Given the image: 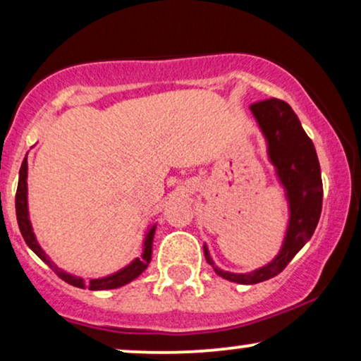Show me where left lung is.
<instances>
[{"mask_svg":"<svg viewBox=\"0 0 361 361\" xmlns=\"http://www.w3.org/2000/svg\"><path fill=\"white\" fill-rule=\"evenodd\" d=\"M251 111L268 141L269 159L286 189L290 216L288 233L279 255L264 268L256 269L253 273L235 274L220 269L214 264L209 250L204 245L205 259L212 264L215 273L238 284L263 283L278 276L290 263V259L314 235L322 212L324 197L317 152L312 140L300 126L293 108L278 98H268L253 103Z\"/></svg>","mask_w":361,"mask_h":361,"instance_id":"obj_1","label":"left lung"}]
</instances>
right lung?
<instances>
[{
  "mask_svg": "<svg viewBox=\"0 0 361 361\" xmlns=\"http://www.w3.org/2000/svg\"><path fill=\"white\" fill-rule=\"evenodd\" d=\"M27 159L24 157L21 169H19V182H18V190H16V216H18V225L19 230H21V235L24 241H26L29 248H31L34 253H36L39 258H41L44 263H46L49 268H51L54 273H56L59 278L66 283L75 286V288H88L90 290H103V289H116L121 288L128 283H131L133 279H136L142 271L147 268L151 261V253H152V238H154V230L156 226H152L149 230V233L146 235L145 240V251H142L141 258H136L131 264H128L126 268H123L118 273L106 276V278L102 279H90L88 283H83L82 278H77V276L67 274L66 271H62L61 268H57L56 264L49 259V256L44 253L41 246H39L36 236L32 233V226L31 221H29L27 216Z\"/></svg>",
  "mask_w": 361,
  "mask_h": 361,
  "instance_id": "obj_1",
  "label": "right lung"
}]
</instances>
